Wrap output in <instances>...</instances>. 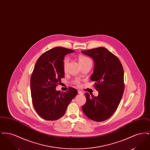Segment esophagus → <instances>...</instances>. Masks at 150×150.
<instances>
[{"label": "esophagus", "mask_w": 150, "mask_h": 150, "mask_svg": "<svg viewBox=\"0 0 150 150\" xmlns=\"http://www.w3.org/2000/svg\"><path fill=\"white\" fill-rule=\"evenodd\" d=\"M78 94H79L80 95H83V92L81 91H78Z\"/></svg>", "instance_id": "obj_1"}]
</instances>
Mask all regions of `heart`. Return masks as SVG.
<instances>
[{"mask_svg": "<svg viewBox=\"0 0 150 150\" xmlns=\"http://www.w3.org/2000/svg\"><path fill=\"white\" fill-rule=\"evenodd\" d=\"M78 60L79 62V64H80V65L85 64L88 61H91L88 57H86V56H83V55H79L78 57ZM68 62H69L68 58H65L64 61V70H65V69L66 67L67 64H68Z\"/></svg>", "mask_w": 150, "mask_h": 150, "instance_id": "heart-1", "label": "heart"}]
</instances>
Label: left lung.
Instances as JSON below:
<instances>
[{"mask_svg":"<svg viewBox=\"0 0 150 150\" xmlns=\"http://www.w3.org/2000/svg\"><path fill=\"white\" fill-rule=\"evenodd\" d=\"M81 52L94 60L91 80L98 92L97 97L85 93L86 102L83 111L93 121H105L114 114L121 101L124 91L122 66L119 58L104 47Z\"/></svg>","mask_w":150,"mask_h":150,"instance_id":"8db88e82","label":"left lung"}]
</instances>
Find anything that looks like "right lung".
Segmentation results:
<instances>
[{"label": "right lung", "mask_w": 150, "mask_h": 150, "mask_svg": "<svg viewBox=\"0 0 150 150\" xmlns=\"http://www.w3.org/2000/svg\"><path fill=\"white\" fill-rule=\"evenodd\" d=\"M74 52L56 47L43 53L36 62L30 80L32 102L38 114L45 120H56L63 116L78 94L77 90L71 87L64 93L56 89L64 78V56Z\"/></svg>", "instance_id": "obj_1"}]
</instances>
